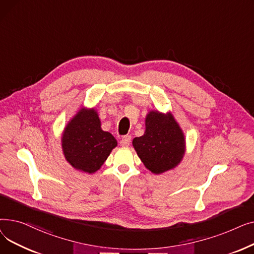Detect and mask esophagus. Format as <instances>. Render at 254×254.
<instances>
[{
	"label": "esophagus",
	"mask_w": 254,
	"mask_h": 254,
	"mask_svg": "<svg viewBox=\"0 0 254 254\" xmlns=\"http://www.w3.org/2000/svg\"><path fill=\"white\" fill-rule=\"evenodd\" d=\"M130 140H131L130 136H128V135L124 136V137L122 138V140H120V145L124 146V147H127V146H128L129 143H130Z\"/></svg>",
	"instance_id": "1"
}]
</instances>
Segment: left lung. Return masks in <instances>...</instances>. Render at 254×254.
Listing matches in <instances>:
<instances>
[{
    "mask_svg": "<svg viewBox=\"0 0 254 254\" xmlns=\"http://www.w3.org/2000/svg\"><path fill=\"white\" fill-rule=\"evenodd\" d=\"M145 132L132 140V146L144 166L154 174L175 168L184 155V135L172 114L150 111L145 120Z\"/></svg>",
    "mask_w": 254,
    "mask_h": 254,
    "instance_id": "obj_1",
    "label": "left lung"
}]
</instances>
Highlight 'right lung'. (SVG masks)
<instances>
[{
  "mask_svg": "<svg viewBox=\"0 0 254 254\" xmlns=\"http://www.w3.org/2000/svg\"><path fill=\"white\" fill-rule=\"evenodd\" d=\"M64 157L76 170L95 173L117 146V141L101 128L95 109H81L66 125L62 137Z\"/></svg>",
  "mask_w": 254,
  "mask_h": 254,
  "instance_id": "obj_1",
  "label": "right lung"
}]
</instances>
